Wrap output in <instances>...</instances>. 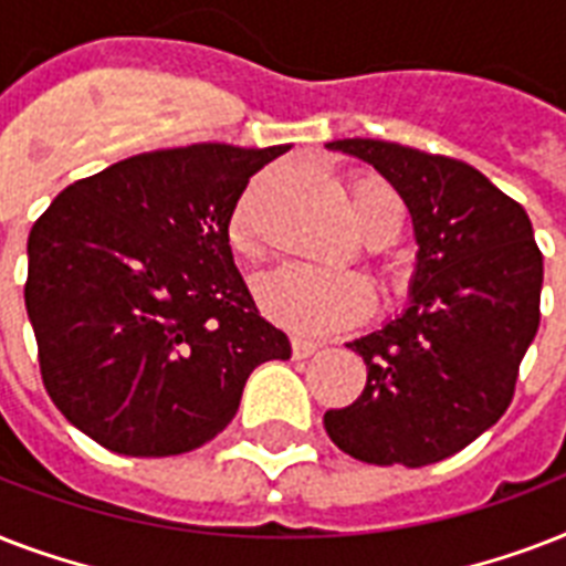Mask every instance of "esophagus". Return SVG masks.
<instances>
[{
	"mask_svg": "<svg viewBox=\"0 0 566 566\" xmlns=\"http://www.w3.org/2000/svg\"><path fill=\"white\" fill-rule=\"evenodd\" d=\"M291 349H293V358H308V355L317 353L319 344H314V340H305V337H293Z\"/></svg>",
	"mask_w": 566,
	"mask_h": 566,
	"instance_id": "34e87169",
	"label": "esophagus"
}]
</instances>
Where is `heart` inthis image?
Here are the masks:
<instances>
[{
    "instance_id": "b5f03b06",
    "label": "heart",
    "mask_w": 566,
    "mask_h": 566,
    "mask_svg": "<svg viewBox=\"0 0 566 566\" xmlns=\"http://www.w3.org/2000/svg\"><path fill=\"white\" fill-rule=\"evenodd\" d=\"M349 208L367 240L390 243L402 226V205L385 181H355ZM231 247L243 255L258 252L255 190H247L229 220ZM258 305L266 317L302 337H326L358 326L373 311V287L358 273H328L314 266L284 264L258 282Z\"/></svg>"
}]
</instances>
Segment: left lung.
<instances>
[{"mask_svg": "<svg viewBox=\"0 0 566 566\" xmlns=\"http://www.w3.org/2000/svg\"><path fill=\"white\" fill-rule=\"evenodd\" d=\"M326 149L376 167L411 213L408 305L349 340L367 387L326 411L328 438L367 464L426 467L500 420L541 326L544 255L532 220L488 176L411 146L346 137Z\"/></svg>", "mask_w": 566, "mask_h": 566, "instance_id": "1", "label": "left lung"}]
</instances>
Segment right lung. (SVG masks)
<instances>
[{"label":"right lung","mask_w":566,"mask_h":566,"mask_svg":"<svg viewBox=\"0 0 566 566\" xmlns=\"http://www.w3.org/2000/svg\"><path fill=\"white\" fill-rule=\"evenodd\" d=\"M291 149L193 144L70 185L31 226L25 311L43 385L75 429L132 458L181 455L238 413L291 340L258 314L229 220Z\"/></svg>","instance_id":"1"}]
</instances>
